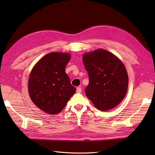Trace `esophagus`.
Returning a JSON list of instances; mask_svg holds the SVG:
<instances>
[{
  "label": "esophagus",
  "mask_w": 155,
  "mask_h": 155,
  "mask_svg": "<svg viewBox=\"0 0 155 155\" xmlns=\"http://www.w3.org/2000/svg\"><path fill=\"white\" fill-rule=\"evenodd\" d=\"M82 92V89L80 87H78L77 88V93H78V94H80V93Z\"/></svg>",
  "instance_id": "34e87169"
}]
</instances>
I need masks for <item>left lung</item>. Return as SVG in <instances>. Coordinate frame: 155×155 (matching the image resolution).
Returning a JSON list of instances; mask_svg holds the SVG:
<instances>
[{"label":"left lung","mask_w":155,"mask_h":155,"mask_svg":"<svg viewBox=\"0 0 155 155\" xmlns=\"http://www.w3.org/2000/svg\"><path fill=\"white\" fill-rule=\"evenodd\" d=\"M83 61L89 78L85 90L87 97L102 111L119 104L127 94L129 82L122 61L102 49L85 53Z\"/></svg>","instance_id":"8db88e82"}]
</instances>
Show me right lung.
I'll use <instances>...</instances> for the list:
<instances>
[{
  "instance_id": "1",
  "label": "right lung",
  "mask_w": 155,
  "mask_h": 155,
  "mask_svg": "<svg viewBox=\"0 0 155 155\" xmlns=\"http://www.w3.org/2000/svg\"><path fill=\"white\" fill-rule=\"evenodd\" d=\"M70 60L68 53H49L31 71L28 81L30 97L45 113H60L76 92L65 72Z\"/></svg>"
}]
</instances>
